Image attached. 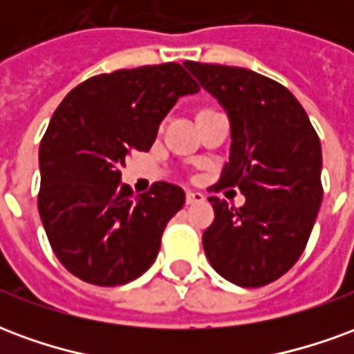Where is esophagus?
Segmentation results:
<instances>
[{"instance_id":"obj_1","label":"esophagus","mask_w":354,"mask_h":354,"mask_svg":"<svg viewBox=\"0 0 354 354\" xmlns=\"http://www.w3.org/2000/svg\"><path fill=\"white\" fill-rule=\"evenodd\" d=\"M205 201V195L199 192H187L185 193V203L187 205H195V203H203Z\"/></svg>"}]
</instances>
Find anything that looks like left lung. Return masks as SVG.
<instances>
[{
    "instance_id": "1",
    "label": "left lung",
    "mask_w": 354,
    "mask_h": 354,
    "mask_svg": "<svg viewBox=\"0 0 354 354\" xmlns=\"http://www.w3.org/2000/svg\"><path fill=\"white\" fill-rule=\"evenodd\" d=\"M231 121L230 162L216 192L239 187L243 207L210 197L214 222L203 233L210 266L223 279L258 288L304 254L322 203V151L296 96L261 73L185 62Z\"/></svg>"
}]
</instances>
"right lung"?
<instances>
[{
    "label": "right lung",
    "mask_w": 354,
    "mask_h": 354,
    "mask_svg": "<svg viewBox=\"0 0 354 354\" xmlns=\"http://www.w3.org/2000/svg\"><path fill=\"white\" fill-rule=\"evenodd\" d=\"M197 91L184 66L167 62L88 77L57 108L39 146L37 208L53 252L77 279L119 286L155 261L185 193L155 182L134 197L119 169L151 147L178 98Z\"/></svg>",
    "instance_id": "add662e5"
}]
</instances>
